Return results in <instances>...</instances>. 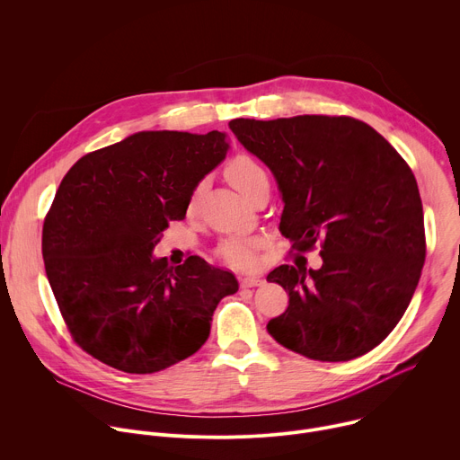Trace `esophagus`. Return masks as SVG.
Returning a JSON list of instances; mask_svg holds the SVG:
<instances>
[{"label": "esophagus", "mask_w": 460, "mask_h": 460, "mask_svg": "<svg viewBox=\"0 0 460 460\" xmlns=\"http://www.w3.org/2000/svg\"><path fill=\"white\" fill-rule=\"evenodd\" d=\"M238 280H240L242 288H256V286H260L261 282H264L260 277H240Z\"/></svg>", "instance_id": "obj_1"}]
</instances>
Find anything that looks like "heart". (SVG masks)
Here are the masks:
<instances>
[{
	"mask_svg": "<svg viewBox=\"0 0 460 460\" xmlns=\"http://www.w3.org/2000/svg\"><path fill=\"white\" fill-rule=\"evenodd\" d=\"M226 174L229 178V181L243 194L247 196L249 190L261 180L266 178L264 169L260 167V164L256 160H252L247 155H238L234 156L227 167H226ZM202 192V183H196L194 189L190 190L189 202H187V209L190 211L196 202H199V196ZM261 247V240L256 236H231L226 238L220 245H218V256L226 261L227 266L236 268V270H249L256 264V256H258V249Z\"/></svg>",
	"mask_w": 460,
	"mask_h": 460,
	"instance_id": "1",
	"label": "heart"
}]
</instances>
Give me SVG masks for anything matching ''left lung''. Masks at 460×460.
Returning a JSON list of instances; mask_svg holds the SVG:
<instances>
[{"mask_svg": "<svg viewBox=\"0 0 460 460\" xmlns=\"http://www.w3.org/2000/svg\"><path fill=\"white\" fill-rule=\"evenodd\" d=\"M240 144L275 174L280 231L291 249L320 247L322 268L284 264L268 275L289 295L270 335L320 362H344L378 346L399 323L419 284L426 234L415 174L367 123L304 114L236 118Z\"/></svg>", "mask_w": 460, "mask_h": 460, "instance_id": "left-lung-1", "label": "left lung"}]
</instances>
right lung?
I'll use <instances>...</instances> for the list:
<instances>
[{
	"mask_svg": "<svg viewBox=\"0 0 460 460\" xmlns=\"http://www.w3.org/2000/svg\"><path fill=\"white\" fill-rule=\"evenodd\" d=\"M227 147L218 130H144L63 176L43 222L45 273L73 341L96 360L162 371L204 346L218 302L238 291L200 256L172 268L151 254Z\"/></svg>",
	"mask_w": 460,
	"mask_h": 460,
	"instance_id": "add662e5",
	"label": "right lung"
}]
</instances>
